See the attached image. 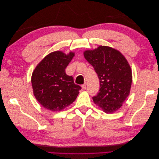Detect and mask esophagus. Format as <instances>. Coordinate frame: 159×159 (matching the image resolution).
Segmentation results:
<instances>
[{
  "instance_id": "obj_1",
  "label": "esophagus",
  "mask_w": 159,
  "mask_h": 159,
  "mask_svg": "<svg viewBox=\"0 0 159 159\" xmlns=\"http://www.w3.org/2000/svg\"><path fill=\"white\" fill-rule=\"evenodd\" d=\"M86 86H87V83L85 82L83 85H81V88H82V89H85Z\"/></svg>"
}]
</instances>
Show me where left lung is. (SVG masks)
Returning <instances> with one entry per match:
<instances>
[{
  "mask_svg": "<svg viewBox=\"0 0 159 159\" xmlns=\"http://www.w3.org/2000/svg\"><path fill=\"white\" fill-rule=\"evenodd\" d=\"M84 55L99 80V92L93 97L94 103L105 113H114L122 106L131 89L132 71L127 60L119 51L106 46L86 50Z\"/></svg>",
  "mask_w": 159,
  "mask_h": 159,
  "instance_id": "obj_1",
  "label": "left lung"
}]
</instances>
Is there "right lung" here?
I'll list each match as a JSON object with an SVG mask.
<instances>
[{
    "label": "right lung",
    "mask_w": 159,
    "mask_h": 159,
    "mask_svg": "<svg viewBox=\"0 0 159 159\" xmlns=\"http://www.w3.org/2000/svg\"><path fill=\"white\" fill-rule=\"evenodd\" d=\"M75 54L61 51L47 55L34 70L31 82L36 99L45 109L60 111L73 103L81 89L65 70Z\"/></svg>",
    "instance_id": "add662e5"
}]
</instances>
